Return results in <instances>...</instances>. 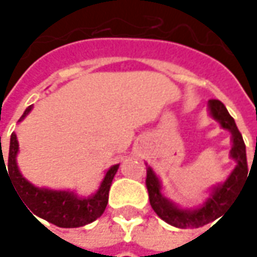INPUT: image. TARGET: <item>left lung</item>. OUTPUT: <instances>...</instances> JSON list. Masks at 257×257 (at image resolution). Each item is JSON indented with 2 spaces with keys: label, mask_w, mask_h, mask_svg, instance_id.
<instances>
[{
  "label": "left lung",
  "mask_w": 257,
  "mask_h": 257,
  "mask_svg": "<svg viewBox=\"0 0 257 257\" xmlns=\"http://www.w3.org/2000/svg\"><path fill=\"white\" fill-rule=\"evenodd\" d=\"M209 105H210L213 117L222 124L223 128H227L232 133L233 147L230 154L237 162V166L232 172V174L229 176V179L220 186L214 187L210 197L204 202L202 207H199L196 210H183V209L176 207L167 199H164L160 193L159 179L156 177L153 170L149 167L146 186L149 190L150 204L160 219H163L164 222L172 224L174 227H180V229L200 227V226H204L207 223L219 219L220 214L224 213V210L234 200V197L239 194L243 182L247 179L249 169H247V159H246V146L243 142L242 134L222 101L210 100Z\"/></svg>",
  "instance_id": "1"
}]
</instances>
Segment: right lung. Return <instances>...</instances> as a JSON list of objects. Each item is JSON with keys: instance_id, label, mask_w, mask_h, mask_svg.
Returning a JSON list of instances; mask_svg holds the SVG:
<instances>
[{"instance_id": "right-lung-1", "label": "right lung", "mask_w": 257, "mask_h": 257, "mask_svg": "<svg viewBox=\"0 0 257 257\" xmlns=\"http://www.w3.org/2000/svg\"><path fill=\"white\" fill-rule=\"evenodd\" d=\"M31 108L33 107L30 105L24 111V114L21 115L20 120H23L25 115L31 111ZM17 153H18V142H17L15 133H13L11 134L10 153H8L7 162H4V156L1 152L0 170L1 166L4 169H8L7 170V174H10L8 179L11 180L13 186L20 194V197H21L20 200H23L28 206L30 213L33 216L35 214L38 217L53 223L58 227H81V226L94 222L95 219H98L103 214L105 207H107V203H108L110 186H111L114 176L117 173L118 164L113 166L107 172L98 192L95 193L93 197L78 199L73 193L38 189V187L33 186L28 180H25L18 170V167H17V162H15ZM5 163H7V166H5Z\"/></svg>"}]
</instances>
